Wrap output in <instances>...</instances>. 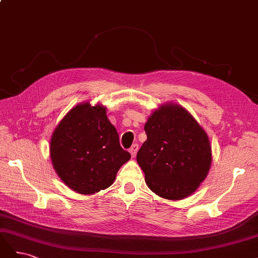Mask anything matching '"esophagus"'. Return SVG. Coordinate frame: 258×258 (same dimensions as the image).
<instances>
[{"mask_svg": "<svg viewBox=\"0 0 258 258\" xmlns=\"http://www.w3.org/2000/svg\"><path fill=\"white\" fill-rule=\"evenodd\" d=\"M138 151H139V144H134V145H132V146L130 147V150H129V152H130L132 157H136V155H137Z\"/></svg>", "mask_w": 258, "mask_h": 258, "instance_id": "34e87169", "label": "esophagus"}]
</instances>
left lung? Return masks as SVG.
Wrapping results in <instances>:
<instances>
[{
	"label": "left lung",
	"mask_w": 258,
	"mask_h": 258,
	"mask_svg": "<svg viewBox=\"0 0 258 258\" xmlns=\"http://www.w3.org/2000/svg\"><path fill=\"white\" fill-rule=\"evenodd\" d=\"M147 140L137 155L152 191L169 200L188 197L207 177L212 162L208 135L178 104L160 105L144 126Z\"/></svg>",
	"instance_id": "1"
}]
</instances>
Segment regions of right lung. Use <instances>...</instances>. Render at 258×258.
<instances>
[{
    "mask_svg": "<svg viewBox=\"0 0 258 258\" xmlns=\"http://www.w3.org/2000/svg\"><path fill=\"white\" fill-rule=\"evenodd\" d=\"M49 151L59 177L82 195L110 187L131 157L119 144L106 107L89 102L77 104L62 118L51 136Z\"/></svg>",
    "mask_w": 258,
    "mask_h": 258,
    "instance_id": "add662e5",
    "label": "right lung"
}]
</instances>
